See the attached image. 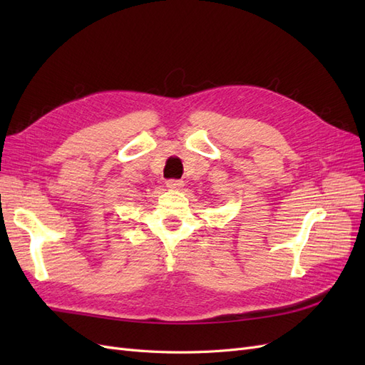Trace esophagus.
Instances as JSON below:
<instances>
[{
	"mask_svg": "<svg viewBox=\"0 0 365 365\" xmlns=\"http://www.w3.org/2000/svg\"><path fill=\"white\" fill-rule=\"evenodd\" d=\"M184 185V181H176V180H170L165 182V187H168L169 190H181Z\"/></svg>",
	"mask_w": 365,
	"mask_h": 365,
	"instance_id": "esophagus-1",
	"label": "esophagus"
}]
</instances>
